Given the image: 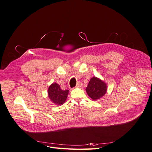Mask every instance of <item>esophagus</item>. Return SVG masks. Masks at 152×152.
<instances>
[{"label": "esophagus", "instance_id": "obj_1", "mask_svg": "<svg viewBox=\"0 0 152 152\" xmlns=\"http://www.w3.org/2000/svg\"><path fill=\"white\" fill-rule=\"evenodd\" d=\"M82 82H78V83L77 84V85H76V87H80L82 86Z\"/></svg>", "mask_w": 152, "mask_h": 152}]
</instances>
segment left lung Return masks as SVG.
Masks as SVG:
<instances>
[{"instance_id": "obj_1", "label": "left lung", "mask_w": 152, "mask_h": 152, "mask_svg": "<svg viewBox=\"0 0 152 152\" xmlns=\"http://www.w3.org/2000/svg\"><path fill=\"white\" fill-rule=\"evenodd\" d=\"M86 93L93 100H97L102 98L107 91V84L98 78L92 77L87 87Z\"/></svg>"}]
</instances>
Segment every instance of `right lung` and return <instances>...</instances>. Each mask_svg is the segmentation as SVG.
<instances>
[{"mask_svg": "<svg viewBox=\"0 0 152 152\" xmlns=\"http://www.w3.org/2000/svg\"><path fill=\"white\" fill-rule=\"evenodd\" d=\"M68 90H62L57 83H53L49 87L48 97L51 102L57 105L65 103L68 94Z\"/></svg>", "mask_w": 152, "mask_h": 152, "instance_id": "add662e5", "label": "right lung"}]
</instances>
